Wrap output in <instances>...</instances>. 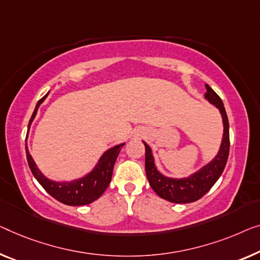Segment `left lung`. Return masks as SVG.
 <instances>
[{"label":"left lung","instance_id":"1","mask_svg":"<svg viewBox=\"0 0 260 260\" xmlns=\"http://www.w3.org/2000/svg\"><path fill=\"white\" fill-rule=\"evenodd\" d=\"M205 87H207V93L204 96L212 105L218 108L220 114H222L224 125L222 145H220L218 154L216 155V157L210 164H208L205 167L190 177H187V179H169V177H166L157 172L154 165L152 150L146 142H143L146 147V175L149 181L150 187L161 199L167 200L172 203H190L203 197L222 175L228 157H229V120H228L225 108H224L222 99L219 98L218 94L209 85H205Z\"/></svg>","mask_w":260,"mask_h":260}]
</instances>
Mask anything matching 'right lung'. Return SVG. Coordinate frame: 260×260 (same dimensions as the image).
I'll list each match as a JSON object with an SVG mask.
<instances>
[{
	"instance_id": "right-lung-1",
	"label": "right lung",
	"mask_w": 260,
	"mask_h": 260,
	"mask_svg": "<svg viewBox=\"0 0 260 260\" xmlns=\"http://www.w3.org/2000/svg\"><path fill=\"white\" fill-rule=\"evenodd\" d=\"M49 94V93H48ZM45 94L40 102L37 103L36 108H35L32 115L29 121L30 123L32 122L35 115L37 113L38 107L42 103L44 102L46 98ZM122 145H118L113 147V148L108 149L107 152L103 154V156L100 157L98 165L95 166L94 169L92 170L90 174H87L86 176L83 179L72 181V182H55L51 181L40 172V169L36 167L35 162L31 157L28 148L25 145V153H26V160H28V165L30 167L32 175L36 177V180L40 182V184L45 189V191L50 193L53 199L59 201L60 203H64L67 205H85L94 202L95 200H98L100 196L103 195L104 191L106 190L108 184L112 180V173H113V167L117 160L118 155L121 150Z\"/></svg>"
}]
</instances>
